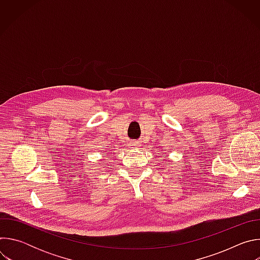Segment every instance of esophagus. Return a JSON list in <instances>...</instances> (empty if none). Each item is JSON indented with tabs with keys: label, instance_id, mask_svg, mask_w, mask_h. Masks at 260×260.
Wrapping results in <instances>:
<instances>
[{
	"label": "esophagus",
	"instance_id": "1",
	"mask_svg": "<svg viewBox=\"0 0 260 260\" xmlns=\"http://www.w3.org/2000/svg\"><path fill=\"white\" fill-rule=\"evenodd\" d=\"M138 143H139V142H137V141H133V142H131V146L134 147V148H136V147H138Z\"/></svg>",
	"mask_w": 260,
	"mask_h": 260
}]
</instances>
